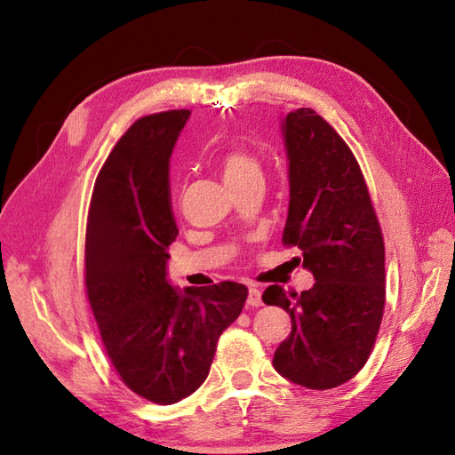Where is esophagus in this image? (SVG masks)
Masks as SVG:
<instances>
[{"label": "esophagus", "instance_id": "1", "mask_svg": "<svg viewBox=\"0 0 455 455\" xmlns=\"http://www.w3.org/2000/svg\"><path fill=\"white\" fill-rule=\"evenodd\" d=\"M246 304L252 306V307H258V306L264 304V301H261L259 288H254V286L249 288V298H246Z\"/></svg>", "mask_w": 455, "mask_h": 455}]
</instances>
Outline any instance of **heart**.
<instances>
[{
	"mask_svg": "<svg viewBox=\"0 0 455 455\" xmlns=\"http://www.w3.org/2000/svg\"><path fill=\"white\" fill-rule=\"evenodd\" d=\"M220 167H222V178L228 188H237L254 180V178H261L259 161L244 148L229 149L222 157Z\"/></svg>",
	"mask_w": 455,
	"mask_h": 455,
	"instance_id": "obj_1",
	"label": "heart"
}]
</instances>
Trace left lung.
<instances>
[{
    "instance_id": "obj_1",
    "label": "left lung",
    "mask_w": 455,
    "mask_h": 455,
    "mask_svg": "<svg viewBox=\"0 0 455 455\" xmlns=\"http://www.w3.org/2000/svg\"><path fill=\"white\" fill-rule=\"evenodd\" d=\"M288 161L283 243L304 251L315 284L301 294L273 284L264 304L279 306L292 332L273 366L307 389H332L359 371L374 347L385 306V249L364 176L349 146L311 108L281 119Z\"/></svg>"
}]
</instances>
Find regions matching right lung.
Wrapping results in <instances>:
<instances>
[{"instance_id": "add662e5", "label": "right lung", "mask_w": 455, "mask_h": 455, "mask_svg": "<svg viewBox=\"0 0 455 455\" xmlns=\"http://www.w3.org/2000/svg\"><path fill=\"white\" fill-rule=\"evenodd\" d=\"M189 114L146 116L121 136L96 176L85 237L87 296L106 353L127 387L156 404L201 387L249 296L231 281L180 291L167 279L178 235L169 163Z\"/></svg>"}]
</instances>
